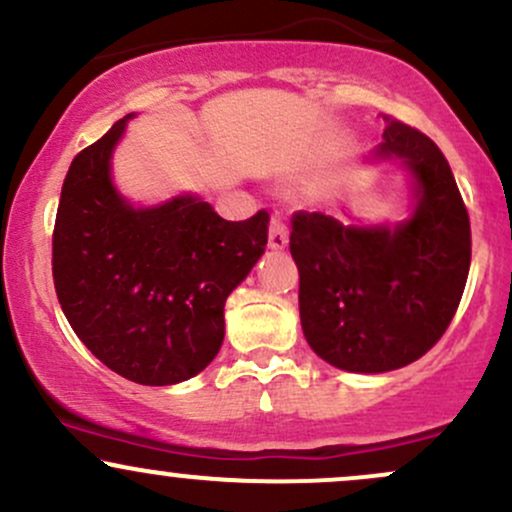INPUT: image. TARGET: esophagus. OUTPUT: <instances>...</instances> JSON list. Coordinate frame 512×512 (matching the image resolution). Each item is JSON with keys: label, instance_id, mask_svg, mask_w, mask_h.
<instances>
[{"label": "esophagus", "instance_id": "esophagus-1", "mask_svg": "<svg viewBox=\"0 0 512 512\" xmlns=\"http://www.w3.org/2000/svg\"><path fill=\"white\" fill-rule=\"evenodd\" d=\"M286 243H289V228H286L284 218L274 213L269 221V250H284Z\"/></svg>", "mask_w": 512, "mask_h": 512}]
</instances>
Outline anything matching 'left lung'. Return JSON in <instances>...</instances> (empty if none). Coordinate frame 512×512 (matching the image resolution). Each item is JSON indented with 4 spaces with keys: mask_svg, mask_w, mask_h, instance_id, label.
<instances>
[{
    "mask_svg": "<svg viewBox=\"0 0 512 512\" xmlns=\"http://www.w3.org/2000/svg\"><path fill=\"white\" fill-rule=\"evenodd\" d=\"M367 160L406 170L411 213L364 223L299 211L289 250L311 350L342 372L381 374L423 357L452 323L469 277L471 228L454 174L428 136L389 119Z\"/></svg>",
    "mask_w": 512,
    "mask_h": 512,
    "instance_id": "8db88e82",
    "label": "left lung"
}]
</instances>
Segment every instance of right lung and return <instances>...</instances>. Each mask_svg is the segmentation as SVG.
I'll use <instances>...</instances> for the list:
<instances>
[{"label":"right lung","instance_id":"obj_1","mask_svg":"<svg viewBox=\"0 0 512 512\" xmlns=\"http://www.w3.org/2000/svg\"><path fill=\"white\" fill-rule=\"evenodd\" d=\"M133 116L67 170L53 279L67 323L99 362L136 384L172 386L221 350L226 299L265 255L269 213L226 221L199 194L131 204L111 160Z\"/></svg>","mask_w":512,"mask_h":512}]
</instances>
